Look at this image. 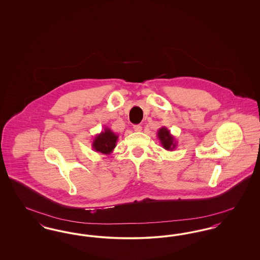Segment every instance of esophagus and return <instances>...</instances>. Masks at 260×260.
Masks as SVG:
<instances>
[{
	"label": "esophagus",
	"mask_w": 260,
	"mask_h": 260,
	"mask_svg": "<svg viewBox=\"0 0 260 260\" xmlns=\"http://www.w3.org/2000/svg\"><path fill=\"white\" fill-rule=\"evenodd\" d=\"M134 129L136 131V132H141L142 131V126L140 125V124H136V125H134Z\"/></svg>",
	"instance_id": "34e87169"
}]
</instances>
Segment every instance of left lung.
I'll list each match as a JSON object with an SVG mask.
<instances>
[{
	"label": "left lung",
	"mask_w": 260,
	"mask_h": 260,
	"mask_svg": "<svg viewBox=\"0 0 260 260\" xmlns=\"http://www.w3.org/2000/svg\"><path fill=\"white\" fill-rule=\"evenodd\" d=\"M157 137L159 138L162 148L168 151H173L177 146V142L175 137L171 134V131L168 129L166 126L161 127L157 132Z\"/></svg>",
	"instance_id": "1"
}]
</instances>
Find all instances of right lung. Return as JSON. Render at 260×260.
Wrapping results in <instances>:
<instances>
[{
    "instance_id": "obj_1",
    "label": "right lung",
    "mask_w": 260,
    "mask_h": 260,
    "mask_svg": "<svg viewBox=\"0 0 260 260\" xmlns=\"http://www.w3.org/2000/svg\"><path fill=\"white\" fill-rule=\"evenodd\" d=\"M118 138L119 136L106 126L104 127V131L94 136L91 147L99 154L109 155L116 147Z\"/></svg>"
}]
</instances>
